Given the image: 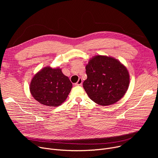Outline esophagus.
<instances>
[{"mask_svg": "<svg viewBox=\"0 0 158 158\" xmlns=\"http://www.w3.org/2000/svg\"><path fill=\"white\" fill-rule=\"evenodd\" d=\"M82 80L81 78H79L78 81L76 83V85L77 86H80V85H82Z\"/></svg>", "mask_w": 158, "mask_h": 158, "instance_id": "esophagus-1", "label": "esophagus"}]
</instances>
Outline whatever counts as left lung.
<instances>
[{"label": "left lung", "instance_id": "8db88e82", "mask_svg": "<svg viewBox=\"0 0 158 158\" xmlns=\"http://www.w3.org/2000/svg\"><path fill=\"white\" fill-rule=\"evenodd\" d=\"M87 79L83 88L91 100L101 106L118 102L126 93L129 85L127 69L112 57L98 55L86 66Z\"/></svg>", "mask_w": 158, "mask_h": 158}]
</instances>
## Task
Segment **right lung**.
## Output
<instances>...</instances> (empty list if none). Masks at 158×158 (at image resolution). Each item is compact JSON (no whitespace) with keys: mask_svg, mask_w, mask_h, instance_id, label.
Segmentation results:
<instances>
[{"mask_svg":"<svg viewBox=\"0 0 158 158\" xmlns=\"http://www.w3.org/2000/svg\"><path fill=\"white\" fill-rule=\"evenodd\" d=\"M72 88V82L61 69L46 66L35 75L29 89L32 97L40 104L57 107L66 100Z\"/></svg>","mask_w":158,"mask_h":158,"instance_id":"right-lung-1","label":"right lung"}]
</instances>
